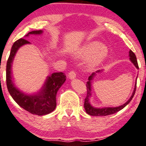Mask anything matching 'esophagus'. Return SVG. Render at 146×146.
<instances>
[{
  "label": "esophagus",
  "instance_id": "1",
  "mask_svg": "<svg viewBox=\"0 0 146 146\" xmlns=\"http://www.w3.org/2000/svg\"><path fill=\"white\" fill-rule=\"evenodd\" d=\"M76 77V74L74 71H70L68 73V78H69L70 80H73L75 79Z\"/></svg>",
  "mask_w": 146,
  "mask_h": 146
}]
</instances>
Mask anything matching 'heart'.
Here are the masks:
<instances>
[{"mask_svg": "<svg viewBox=\"0 0 146 146\" xmlns=\"http://www.w3.org/2000/svg\"><path fill=\"white\" fill-rule=\"evenodd\" d=\"M78 59H86V65L89 68L97 67L105 60L107 56V48L101 43L91 42L82 46L74 52Z\"/></svg>", "mask_w": 146, "mask_h": 146, "instance_id": "heart-1", "label": "heart"}]
</instances>
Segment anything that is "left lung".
<instances>
[{
	"instance_id": "obj_1",
	"label": "left lung",
	"mask_w": 146,
	"mask_h": 146,
	"mask_svg": "<svg viewBox=\"0 0 146 146\" xmlns=\"http://www.w3.org/2000/svg\"><path fill=\"white\" fill-rule=\"evenodd\" d=\"M129 60L131 62H132L133 64L135 66V67L137 68H139L138 63H137V57H136L135 54L132 52V50H129ZM101 70H97L96 73H93L89 77V79H88L87 82H86V89H87V94H86V96L84 99V107L85 109V111L88 114L91 115V116H107V115L113 114V113H116L120 110H121L122 109L124 108L126 105H127L129 104V102L132 100V98L134 97V94H135L136 91V87H137V82H136L135 85H134V89L133 91V93L131 96V97L129 98V100L125 102L123 105H121L119 107H100V108H97V107H94L92 106L90 102V98L91 96V82L92 80H94V77L96 76V73H99L101 72Z\"/></svg>"
}]
</instances>
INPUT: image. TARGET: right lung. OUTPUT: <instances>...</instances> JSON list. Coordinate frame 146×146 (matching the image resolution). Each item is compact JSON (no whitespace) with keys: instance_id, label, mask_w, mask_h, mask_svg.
Wrapping results in <instances>:
<instances>
[{"instance_id":"right-lung-1","label":"right lung","mask_w":146,"mask_h":146,"mask_svg":"<svg viewBox=\"0 0 146 146\" xmlns=\"http://www.w3.org/2000/svg\"><path fill=\"white\" fill-rule=\"evenodd\" d=\"M42 33V30H35L30 32L25 36H29L30 35H41ZM29 44L30 43L24 39H20L14 43L6 66V82L9 94L19 106L33 114L44 116L55 110L57 105V93L66 81V76L62 72L50 74L47 77L44 85L36 94H27L19 90L14 85L12 80V62L19 48Z\"/></svg>"}]
</instances>
